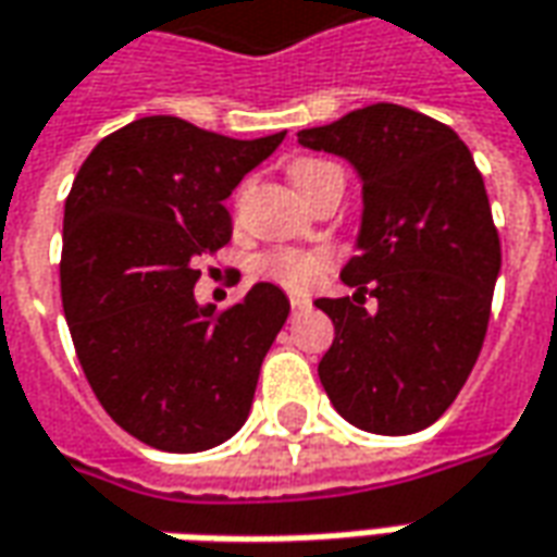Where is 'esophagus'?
<instances>
[{"instance_id":"34e87169","label":"esophagus","mask_w":557,"mask_h":557,"mask_svg":"<svg viewBox=\"0 0 557 557\" xmlns=\"http://www.w3.org/2000/svg\"><path fill=\"white\" fill-rule=\"evenodd\" d=\"M289 305H293V310H308L310 298L308 295H289Z\"/></svg>"}]
</instances>
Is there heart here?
<instances>
[{
  "mask_svg": "<svg viewBox=\"0 0 557 557\" xmlns=\"http://www.w3.org/2000/svg\"><path fill=\"white\" fill-rule=\"evenodd\" d=\"M323 170H332V164L326 161H298L293 168V180L295 185L305 183L310 176L323 173ZM256 274L271 283H277L283 289H310L317 280L326 274L329 259L323 252H310V249H293V247H280V249H268L262 256H256Z\"/></svg>",
  "mask_w": 557,
  "mask_h": 557,
  "instance_id": "obj_1",
  "label": "heart"
}]
</instances>
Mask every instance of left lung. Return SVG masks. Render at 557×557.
<instances>
[{"label": "left lung", "mask_w": 557, "mask_h": 557, "mask_svg": "<svg viewBox=\"0 0 557 557\" xmlns=\"http://www.w3.org/2000/svg\"><path fill=\"white\" fill-rule=\"evenodd\" d=\"M347 158L362 180L354 298H317L335 342L320 381L344 421L381 436L436 423L479 359L500 274V234L485 180L448 124L374 103L298 134ZM379 310H364V295Z\"/></svg>", "instance_id": "1"}]
</instances>
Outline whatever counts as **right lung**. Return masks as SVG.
I'll return each instance as SVG.
<instances>
[{
	"label": "right lung",
	"instance_id": "right-lung-1",
	"mask_svg": "<svg viewBox=\"0 0 557 557\" xmlns=\"http://www.w3.org/2000/svg\"><path fill=\"white\" fill-rule=\"evenodd\" d=\"M283 136L149 115L100 139L72 183L60 256L72 344L106 414L151 448L207 451L247 421L289 298L256 283L228 310L200 308L195 262L228 244L225 198Z\"/></svg>",
	"mask_w": 557,
	"mask_h": 557
}]
</instances>
